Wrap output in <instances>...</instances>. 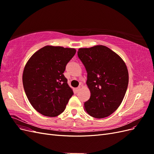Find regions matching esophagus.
I'll use <instances>...</instances> for the list:
<instances>
[{"label": "esophagus", "mask_w": 154, "mask_h": 154, "mask_svg": "<svg viewBox=\"0 0 154 154\" xmlns=\"http://www.w3.org/2000/svg\"><path fill=\"white\" fill-rule=\"evenodd\" d=\"M80 89H81V87H77V88H76V90L77 92H78Z\"/></svg>", "instance_id": "1"}]
</instances>
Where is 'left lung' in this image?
<instances>
[{"label":"left lung","mask_w":154,"mask_h":154,"mask_svg":"<svg viewBox=\"0 0 154 154\" xmlns=\"http://www.w3.org/2000/svg\"><path fill=\"white\" fill-rule=\"evenodd\" d=\"M78 56L86 69L91 92L84 109L95 118L108 117L118 109L127 91V66L118 54L102 45L80 48Z\"/></svg>","instance_id":"8db88e82"}]
</instances>
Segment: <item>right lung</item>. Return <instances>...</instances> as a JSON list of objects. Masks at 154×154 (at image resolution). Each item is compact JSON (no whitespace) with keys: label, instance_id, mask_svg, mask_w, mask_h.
<instances>
[{"label":"right lung","instance_id":"obj_1","mask_svg":"<svg viewBox=\"0 0 154 154\" xmlns=\"http://www.w3.org/2000/svg\"><path fill=\"white\" fill-rule=\"evenodd\" d=\"M76 51L74 48L46 45L26 63L23 86L30 103L40 114L55 117L66 109L73 91L63 72Z\"/></svg>","mask_w":154,"mask_h":154}]
</instances>
